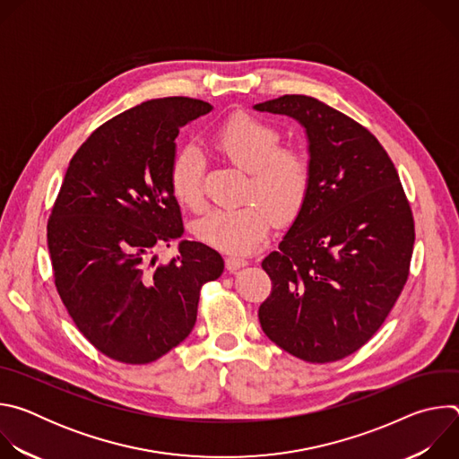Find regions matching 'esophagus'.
Masks as SVG:
<instances>
[{
    "label": "esophagus",
    "instance_id": "obj_1",
    "mask_svg": "<svg viewBox=\"0 0 459 459\" xmlns=\"http://www.w3.org/2000/svg\"><path fill=\"white\" fill-rule=\"evenodd\" d=\"M247 265H248V261L243 259V257L230 255V257L225 259V267H227L229 273H236V271H239V269H243V267H247Z\"/></svg>",
    "mask_w": 459,
    "mask_h": 459
}]
</instances>
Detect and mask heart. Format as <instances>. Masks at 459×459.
<instances>
[{
  "label": "heart",
  "mask_w": 459,
  "mask_h": 459,
  "mask_svg": "<svg viewBox=\"0 0 459 459\" xmlns=\"http://www.w3.org/2000/svg\"><path fill=\"white\" fill-rule=\"evenodd\" d=\"M214 147L236 167L250 174L248 204L234 209H212L194 223L192 232L202 243L230 252L247 254L267 238L274 221H294L310 194L312 163L296 145H280L276 125L236 114L229 117L212 138ZM169 188L174 200L190 211H200L204 195V156L186 145L169 165Z\"/></svg>",
  "instance_id": "b5f03b06"
}]
</instances>
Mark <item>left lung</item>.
Wrapping results in <instances>:
<instances>
[{
	"mask_svg": "<svg viewBox=\"0 0 459 459\" xmlns=\"http://www.w3.org/2000/svg\"><path fill=\"white\" fill-rule=\"evenodd\" d=\"M255 110L298 119L308 138V200L261 267L273 281L261 329L308 363L359 351L398 301L411 271L414 216L398 170L374 134L303 94Z\"/></svg>",
	"mask_w": 459,
	"mask_h": 459,
	"instance_id": "obj_1",
	"label": "left lung"
}]
</instances>
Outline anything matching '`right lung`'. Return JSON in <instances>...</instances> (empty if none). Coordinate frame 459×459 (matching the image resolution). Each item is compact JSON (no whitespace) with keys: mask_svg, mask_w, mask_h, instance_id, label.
<instances>
[{"mask_svg":"<svg viewBox=\"0 0 459 459\" xmlns=\"http://www.w3.org/2000/svg\"><path fill=\"white\" fill-rule=\"evenodd\" d=\"M194 98H160L100 125L73 156L47 241L56 290L80 333L107 358L145 365L194 329L202 287L223 273L198 241L156 265L152 250L183 234L169 188L179 126L211 112Z\"/></svg>","mask_w":459,"mask_h":459,"instance_id":"add662e5","label":"right lung"}]
</instances>
